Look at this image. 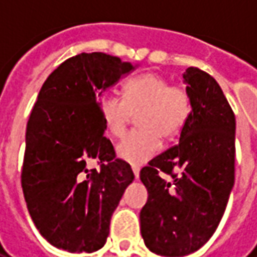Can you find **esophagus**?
Segmentation results:
<instances>
[{
    "instance_id": "34e87169",
    "label": "esophagus",
    "mask_w": 257,
    "mask_h": 257,
    "mask_svg": "<svg viewBox=\"0 0 257 257\" xmlns=\"http://www.w3.org/2000/svg\"><path fill=\"white\" fill-rule=\"evenodd\" d=\"M132 171H134V175H135V178H136V179L139 178V172H140L139 167H132Z\"/></svg>"
}]
</instances>
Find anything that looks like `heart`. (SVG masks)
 I'll list each match as a JSON object with an SVG mask.
<instances>
[{"label":"heart","instance_id":"b5f03b06","mask_svg":"<svg viewBox=\"0 0 257 257\" xmlns=\"http://www.w3.org/2000/svg\"><path fill=\"white\" fill-rule=\"evenodd\" d=\"M101 119L111 136H121L138 114L135 129L115 147L117 156L132 165H142L156 156L162 139L180 134L193 111V99L183 85H171L158 74L145 73L125 84V95L104 92L97 100Z\"/></svg>","mask_w":257,"mask_h":257}]
</instances>
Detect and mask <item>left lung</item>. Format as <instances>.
I'll list each match as a JSON object with an SVG mask.
<instances>
[{
	"label": "left lung",
	"mask_w": 257,
	"mask_h": 257,
	"mask_svg": "<svg viewBox=\"0 0 257 257\" xmlns=\"http://www.w3.org/2000/svg\"><path fill=\"white\" fill-rule=\"evenodd\" d=\"M183 78L193 111L179 143L140 171L149 191L140 210L142 237L151 252L168 257L193 253L209 241L235 179V115L230 103L204 70L189 67Z\"/></svg>",
	"instance_id": "1"
}]
</instances>
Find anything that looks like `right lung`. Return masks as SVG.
<instances>
[{
    "label": "right lung",
    "mask_w": 257,
    "mask_h": 257,
    "mask_svg": "<svg viewBox=\"0 0 257 257\" xmlns=\"http://www.w3.org/2000/svg\"><path fill=\"white\" fill-rule=\"evenodd\" d=\"M134 70L117 56L79 53L49 74L26 128L22 189L41 235L71 253L100 249L134 180L117 158L97 107L101 90ZM95 161L99 169L90 165Z\"/></svg>",
    "instance_id": "1"
}]
</instances>
